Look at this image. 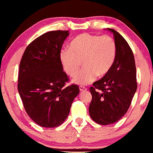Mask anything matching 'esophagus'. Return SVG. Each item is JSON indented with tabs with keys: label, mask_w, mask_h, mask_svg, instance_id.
I'll list each match as a JSON object with an SVG mask.
<instances>
[{
	"label": "esophagus",
	"mask_w": 153,
	"mask_h": 153,
	"mask_svg": "<svg viewBox=\"0 0 153 153\" xmlns=\"http://www.w3.org/2000/svg\"><path fill=\"white\" fill-rule=\"evenodd\" d=\"M79 89H80V91H85L87 90V88L85 87H83V86H80L79 87Z\"/></svg>",
	"instance_id": "obj_1"
}]
</instances>
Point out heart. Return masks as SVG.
Listing matches in <instances>:
<instances>
[{
	"instance_id": "b5f03b06",
	"label": "heart",
	"mask_w": 153,
	"mask_h": 153,
	"mask_svg": "<svg viewBox=\"0 0 153 153\" xmlns=\"http://www.w3.org/2000/svg\"><path fill=\"white\" fill-rule=\"evenodd\" d=\"M117 44L111 36L83 33L75 37L69 49H62L59 60L63 70L70 77H74L81 66L84 68L73 82L85 85L103 78L109 73L117 57Z\"/></svg>"
}]
</instances>
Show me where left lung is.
Listing matches in <instances>:
<instances>
[{
	"label": "left lung",
	"instance_id": "obj_1",
	"mask_svg": "<svg viewBox=\"0 0 153 153\" xmlns=\"http://www.w3.org/2000/svg\"><path fill=\"white\" fill-rule=\"evenodd\" d=\"M108 29L117 44V57L109 73L90 88L92 100L89 114L95 122L102 125L114 124L124 117L137 87L132 50L122 35L114 29Z\"/></svg>",
	"mask_w": 153,
	"mask_h": 153
}]
</instances>
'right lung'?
Here are the masks:
<instances>
[{"mask_svg": "<svg viewBox=\"0 0 153 153\" xmlns=\"http://www.w3.org/2000/svg\"><path fill=\"white\" fill-rule=\"evenodd\" d=\"M68 31L45 33L28 45L19 65L18 91L24 109L42 127H57L65 122L80 89L65 86L69 78L63 71L59 52Z\"/></svg>", "mask_w": 153, "mask_h": 153, "instance_id": "add662e5", "label": "right lung"}]
</instances>
